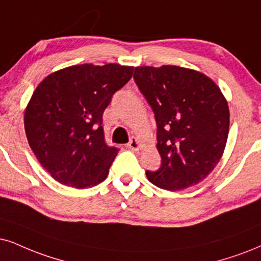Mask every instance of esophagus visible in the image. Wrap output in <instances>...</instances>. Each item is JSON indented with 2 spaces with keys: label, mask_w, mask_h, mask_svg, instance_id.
Wrapping results in <instances>:
<instances>
[{
  "label": "esophagus",
  "mask_w": 261,
  "mask_h": 261,
  "mask_svg": "<svg viewBox=\"0 0 261 261\" xmlns=\"http://www.w3.org/2000/svg\"><path fill=\"white\" fill-rule=\"evenodd\" d=\"M140 147H141L140 141H138L137 138L131 137V140L128 141V143H127V148H130L131 150H138L140 149Z\"/></svg>",
  "instance_id": "34e87169"
}]
</instances>
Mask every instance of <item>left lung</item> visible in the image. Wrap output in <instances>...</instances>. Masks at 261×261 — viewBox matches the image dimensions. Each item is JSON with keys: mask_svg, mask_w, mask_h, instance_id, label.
<instances>
[{"mask_svg": "<svg viewBox=\"0 0 261 261\" xmlns=\"http://www.w3.org/2000/svg\"><path fill=\"white\" fill-rule=\"evenodd\" d=\"M135 83L154 112L161 166L154 186L182 190L203 180L222 158L229 134L225 97L212 79L178 66L135 68Z\"/></svg>", "mask_w": 261, "mask_h": 261, "instance_id": "obj_1", "label": "left lung"}]
</instances>
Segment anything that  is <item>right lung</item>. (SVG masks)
<instances>
[{
	"instance_id": "obj_1",
	"label": "right lung",
	"mask_w": 261,
	"mask_h": 261,
	"mask_svg": "<svg viewBox=\"0 0 261 261\" xmlns=\"http://www.w3.org/2000/svg\"><path fill=\"white\" fill-rule=\"evenodd\" d=\"M133 72L117 64L71 66L36 88L25 111L26 137L59 183L84 189L106 179L119 149L106 143L102 115Z\"/></svg>"
}]
</instances>
